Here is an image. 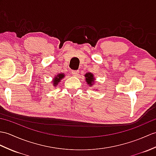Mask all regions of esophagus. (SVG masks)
Here are the masks:
<instances>
[{
    "label": "esophagus",
    "instance_id": "1",
    "mask_svg": "<svg viewBox=\"0 0 156 156\" xmlns=\"http://www.w3.org/2000/svg\"><path fill=\"white\" fill-rule=\"evenodd\" d=\"M78 70H72V74L74 76H78Z\"/></svg>",
    "mask_w": 156,
    "mask_h": 156
}]
</instances>
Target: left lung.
<instances>
[{"mask_svg":"<svg viewBox=\"0 0 156 156\" xmlns=\"http://www.w3.org/2000/svg\"><path fill=\"white\" fill-rule=\"evenodd\" d=\"M84 77L86 78V82L87 83V84L89 85V86L92 87L95 83V78L94 77V74L91 72H87L86 74H85ZM97 90V89H95Z\"/></svg>","mask_w":156,"mask_h":156,"instance_id":"obj_1","label":"left lung"}]
</instances>
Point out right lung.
Masks as SVG:
<instances>
[{"instance_id":"right-lung-1","label":"right lung","mask_w":156,"mask_h":156,"mask_svg":"<svg viewBox=\"0 0 156 156\" xmlns=\"http://www.w3.org/2000/svg\"><path fill=\"white\" fill-rule=\"evenodd\" d=\"M65 77V74L64 73H59L56 76H54L52 80V85L54 87H56L57 85L59 84L60 80H62Z\"/></svg>"}]
</instances>
